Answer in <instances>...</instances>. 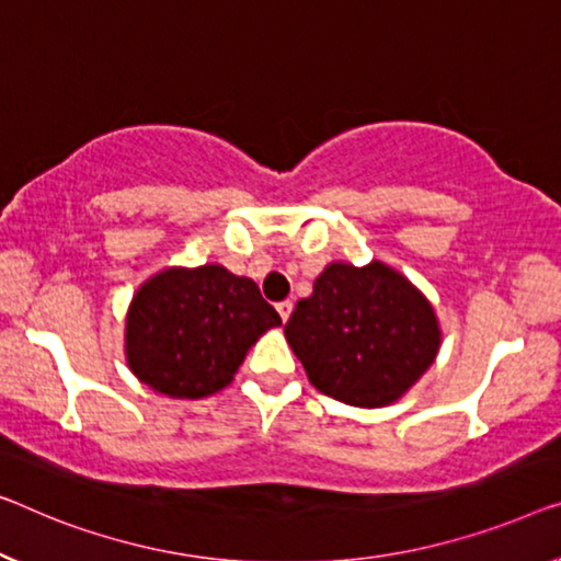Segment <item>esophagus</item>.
Wrapping results in <instances>:
<instances>
[{
	"label": "esophagus",
	"mask_w": 561,
	"mask_h": 561,
	"mask_svg": "<svg viewBox=\"0 0 561 561\" xmlns=\"http://www.w3.org/2000/svg\"><path fill=\"white\" fill-rule=\"evenodd\" d=\"M291 309H295V305H291L289 299H284V302H279V305H277V312H279V317H282V322H287V320H289Z\"/></svg>",
	"instance_id": "esophagus-1"
}]
</instances>
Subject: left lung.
<instances>
[{
	"mask_svg": "<svg viewBox=\"0 0 561 561\" xmlns=\"http://www.w3.org/2000/svg\"><path fill=\"white\" fill-rule=\"evenodd\" d=\"M284 337L312 386L340 403H396L428 370L440 350L436 309L415 284L373 259L330 262L299 299Z\"/></svg>",
	"mask_w": 561,
	"mask_h": 561,
	"instance_id": "left-lung-1",
	"label": "left lung"
}]
</instances>
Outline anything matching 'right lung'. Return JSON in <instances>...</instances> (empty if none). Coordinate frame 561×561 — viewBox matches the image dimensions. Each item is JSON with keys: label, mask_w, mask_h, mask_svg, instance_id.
Wrapping results in <instances>:
<instances>
[{"label": "right lung", "mask_w": 561, "mask_h": 561, "mask_svg": "<svg viewBox=\"0 0 561 561\" xmlns=\"http://www.w3.org/2000/svg\"><path fill=\"white\" fill-rule=\"evenodd\" d=\"M279 324L254 279L221 264L165 266L130 299L125 360L158 396L201 400L227 388L256 340Z\"/></svg>", "instance_id": "right-lung-1"}]
</instances>
